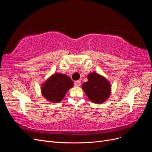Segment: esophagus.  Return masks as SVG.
I'll list each match as a JSON object with an SVG mask.
<instances>
[{
	"mask_svg": "<svg viewBox=\"0 0 152 152\" xmlns=\"http://www.w3.org/2000/svg\"><path fill=\"white\" fill-rule=\"evenodd\" d=\"M80 84H81V82H80V80H76V81L74 82V85H75V86H76V87H79V86H80Z\"/></svg>",
	"mask_w": 152,
	"mask_h": 152,
	"instance_id": "34e87169",
	"label": "esophagus"
}]
</instances>
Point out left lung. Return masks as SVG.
I'll return each instance as SVG.
<instances>
[{"label": "left lung", "instance_id": "left-lung-1", "mask_svg": "<svg viewBox=\"0 0 152 152\" xmlns=\"http://www.w3.org/2000/svg\"><path fill=\"white\" fill-rule=\"evenodd\" d=\"M87 80L82 84V88L92 102L96 104L104 103L111 94V84L103 76L98 73H90Z\"/></svg>", "mask_w": 152, "mask_h": 152}]
</instances>
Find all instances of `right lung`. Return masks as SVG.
<instances>
[{"label":"right lung","instance_id":"add662e5","mask_svg":"<svg viewBox=\"0 0 152 152\" xmlns=\"http://www.w3.org/2000/svg\"><path fill=\"white\" fill-rule=\"evenodd\" d=\"M73 86V82L68 75L61 73H54L42 84L41 93L49 102L59 103Z\"/></svg>","mask_w":152,"mask_h":152}]
</instances>
